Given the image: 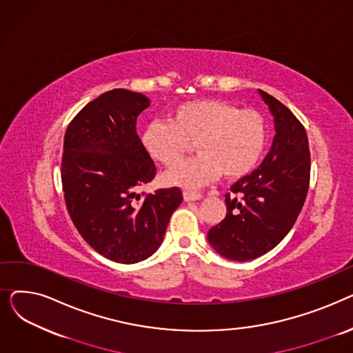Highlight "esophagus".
<instances>
[{
  "mask_svg": "<svg viewBox=\"0 0 353 353\" xmlns=\"http://www.w3.org/2000/svg\"><path fill=\"white\" fill-rule=\"evenodd\" d=\"M183 199L184 201H196L201 199V194L199 192H192V190H184L183 192Z\"/></svg>",
  "mask_w": 353,
  "mask_h": 353,
  "instance_id": "1",
  "label": "esophagus"
}]
</instances>
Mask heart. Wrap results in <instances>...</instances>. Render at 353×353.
Segmentation results:
<instances>
[{
	"instance_id": "1",
	"label": "heart",
	"mask_w": 353,
	"mask_h": 353,
	"mask_svg": "<svg viewBox=\"0 0 353 353\" xmlns=\"http://www.w3.org/2000/svg\"><path fill=\"white\" fill-rule=\"evenodd\" d=\"M196 141L199 154L164 173L172 186L197 189L216 180L253 170L266 145V127L256 111L239 110L220 100H194L177 105L170 121L148 123L141 134L145 152L164 165L177 164Z\"/></svg>"
}]
</instances>
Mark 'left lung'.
Instances as JSON below:
<instances>
[{
  "label": "left lung",
  "instance_id": "8db88e82",
  "mask_svg": "<svg viewBox=\"0 0 353 353\" xmlns=\"http://www.w3.org/2000/svg\"><path fill=\"white\" fill-rule=\"evenodd\" d=\"M269 107L274 139L263 163L226 194V217L208 233L210 246L229 261L248 262L279 245L306 200L310 154L306 130L279 100L259 90Z\"/></svg>",
  "mask_w": 353,
  "mask_h": 353
}]
</instances>
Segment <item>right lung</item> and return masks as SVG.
Segmentation results:
<instances>
[{"mask_svg": "<svg viewBox=\"0 0 353 353\" xmlns=\"http://www.w3.org/2000/svg\"><path fill=\"white\" fill-rule=\"evenodd\" d=\"M150 100L114 88L90 101L65 132L61 181L67 210L85 242L101 256L132 265L161 245L183 200L177 188L137 193L156 165L136 132Z\"/></svg>", "mask_w": 353, "mask_h": 353, "instance_id": "add662e5", "label": "right lung"}]
</instances>
